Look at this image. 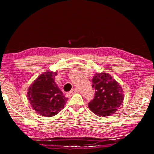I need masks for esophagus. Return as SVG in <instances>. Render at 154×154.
<instances>
[{"label":"esophagus","instance_id":"34e87169","mask_svg":"<svg viewBox=\"0 0 154 154\" xmlns=\"http://www.w3.org/2000/svg\"><path fill=\"white\" fill-rule=\"evenodd\" d=\"M79 92V90H78V88H74V89H72L71 92H70V94H73L75 93H77Z\"/></svg>","mask_w":154,"mask_h":154}]
</instances>
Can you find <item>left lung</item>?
<instances>
[{
    "label": "left lung",
    "mask_w": 154,
    "mask_h": 154,
    "mask_svg": "<svg viewBox=\"0 0 154 154\" xmlns=\"http://www.w3.org/2000/svg\"><path fill=\"white\" fill-rule=\"evenodd\" d=\"M92 86L95 89V95L88 103L90 110L96 116L102 117L114 113L124 100L120 85L110 75L101 72L93 77Z\"/></svg>",
    "instance_id": "8db88e82"
}]
</instances>
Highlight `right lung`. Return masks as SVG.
Masks as SVG:
<instances>
[{"label":"right lung","instance_id":"1","mask_svg":"<svg viewBox=\"0 0 154 154\" xmlns=\"http://www.w3.org/2000/svg\"><path fill=\"white\" fill-rule=\"evenodd\" d=\"M56 72L48 71L41 75L28 91V99L38 114L52 117L64 108L68 98L54 82Z\"/></svg>","mask_w":154,"mask_h":154}]
</instances>
